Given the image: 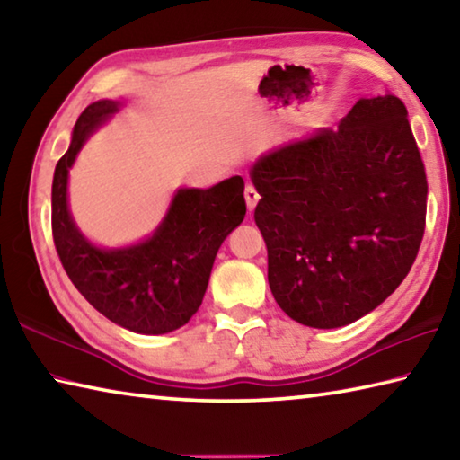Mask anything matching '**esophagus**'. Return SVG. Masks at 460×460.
<instances>
[{"mask_svg":"<svg viewBox=\"0 0 460 460\" xmlns=\"http://www.w3.org/2000/svg\"><path fill=\"white\" fill-rule=\"evenodd\" d=\"M258 200H260V192L255 190V186H253L252 182H249V184L245 186V202H247L249 211H253L255 205H258Z\"/></svg>","mask_w":460,"mask_h":460,"instance_id":"34e87169","label":"esophagus"}]
</instances>
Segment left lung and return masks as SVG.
I'll return each instance as SVG.
<instances>
[{"label":"left lung","mask_w":460,"mask_h":460,"mask_svg":"<svg viewBox=\"0 0 460 460\" xmlns=\"http://www.w3.org/2000/svg\"><path fill=\"white\" fill-rule=\"evenodd\" d=\"M249 176L270 290L296 323L351 324L408 276L428 182L402 99H359L339 129L260 155Z\"/></svg>","instance_id":"left-lung-1"}]
</instances>
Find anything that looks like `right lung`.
Segmentation results:
<instances>
[{
  "instance_id": "right-lung-1",
  "label": "right lung",
  "mask_w": 460,
  "mask_h": 460,
  "mask_svg": "<svg viewBox=\"0 0 460 460\" xmlns=\"http://www.w3.org/2000/svg\"><path fill=\"white\" fill-rule=\"evenodd\" d=\"M119 107L121 101H95L76 119L68 152L54 170L52 237L62 268L93 308L131 332L164 334L199 310L217 252L245 217V184L231 176L211 189H181L152 237L119 249L93 245L68 211V170L87 137Z\"/></svg>"
}]
</instances>
